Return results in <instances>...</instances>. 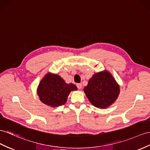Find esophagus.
I'll use <instances>...</instances> for the list:
<instances>
[{"label": "esophagus", "instance_id": "obj_1", "mask_svg": "<svg viewBox=\"0 0 150 150\" xmlns=\"http://www.w3.org/2000/svg\"><path fill=\"white\" fill-rule=\"evenodd\" d=\"M76 86H77L78 89H81L82 88V85L81 83H78L77 85H76Z\"/></svg>", "mask_w": 150, "mask_h": 150}]
</instances>
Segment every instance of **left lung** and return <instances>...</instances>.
I'll list each match as a JSON object with an SVG mask.
<instances>
[{"instance_id":"1","label":"left lung","mask_w":150,"mask_h":150,"mask_svg":"<svg viewBox=\"0 0 150 150\" xmlns=\"http://www.w3.org/2000/svg\"><path fill=\"white\" fill-rule=\"evenodd\" d=\"M84 92L94 106L107 108L117 99L120 86L111 73L105 70L93 75L84 88Z\"/></svg>"}]
</instances>
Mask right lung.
Returning <instances> with one entry per match:
<instances>
[{"label": "right lung", "mask_w": 150, "mask_h": 150, "mask_svg": "<svg viewBox=\"0 0 150 150\" xmlns=\"http://www.w3.org/2000/svg\"><path fill=\"white\" fill-rule=\"evenodd\" d=\"M77 89L74 84H67L59 75L47 73L39 83L38 95L42 103L54 108L64 105L71 91Z\"/></svg>", "instance_id": "1"}]
</instances>
